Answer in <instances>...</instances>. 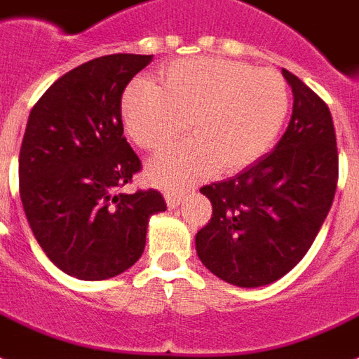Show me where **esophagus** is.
Segmentation results:
<instances>
[{"label": "esophagus", "instance_id": "obj_1", "mask_svg": "<svg viewBox=\"0 0 359 359\" xmlns=\"http://www.w3.org/2000/svg\"><path fill=\"white\" fill-rule=\"evenodd\" d=\"M183 196L180 193H166V204H168V208H177V205L182 204Z\"/></svg>", "mask_w": 359, "mask_h": 359}]
</instances>
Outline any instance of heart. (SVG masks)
<instances>
[{"label": "heart", "instance_id": "obj_1", "mask_svg": "<svg viewBox=\"0 0 359 359\" xmlns=\"http://www.w3.org/2000/svg\"><path fill=\"white\" fill-rule=\"evenodd\" d=\"M288 86L275 69L217 57L174 61L159 86L135 82L121 97L125 129L140 148L165 151L187 130L194 138L148 166L161 187L185 189L215 170L238 172L262 157L285 125Z\"/></svg>", "mask_w": 359, "mask_h": 359}]
</instances>
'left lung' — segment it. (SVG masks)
Returning a JSON list of instances; mask_svg holds the SVG:
<instances>
[{"label":"left lung","mask_w":359,"mask_h":359,"mask_svg":"<svg viewBox=\"0 0 359 359\" xmlns=\"http://www.w3.org/2000/svg\"><path fill=\"white\" fill-rule=\"evenodd\" d=\"M292 118L273 151L240 174L200 189L213 205L194 238L196 255L230 285L257 288L305 257L337 189L339 159L330 108L296 74Z\"/></svg>","instance_id":"obj_1"}]
</instances>
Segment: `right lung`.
I'll return each instance as SVG.
<instances>
[{
    "label": "right lung",
    "instance_id": "right-lung-1",
    "mask_svg": "<svg viewBox=\"0 0 359 359\" xmlns=\"http://www.w3.org/2000/svg\"><path fill=\"white\" fill-rule=\"evenodd\" d=\"M151 60L112 54L82 63L44 91L27 119L22 205L46 257L76 279L129 269L144 252L149 217L166 210L155 189L118 193L142 166L123 136L121 95Z\"/></svg>",
    "mask_w": 359,
    "mask_h": 359
}]
</instances>
